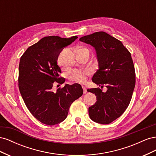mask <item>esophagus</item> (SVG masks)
<instances>
[{"label": "esophagus", "mask_w": 156, "mask_h": 156, "mask_svg": "<svg viewBox=\"0 0 156 156\" xmlns=\"http://www.w3.org/2000/svg\"><path fill=\"white\" fill-rule=\"evenodd\" d=\"M82 87H83V93H84V94H86V92H87V88H86V87H84V86H83Z\"/></svg>", "instance_id": "1"}]
</instances>
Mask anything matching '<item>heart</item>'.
Segmentation results:
<instances>
[{"instance_id": "heart-1", "label": "heart", "mask_w": 156, "mask_h": 156, "mask_svg": "<svg viewBox=\"0 0 156 156\" xmlns=\"http://www.w3.org/2000/svg\"><path fill=\"white\" fill-rule=\"evenodd\" d=\"M84 49V48H83ZM89 71H73L70 74L69 77L71 79L79 83H84L86 81L87 75L89 74Z\"/></svg>"}]
</instances>
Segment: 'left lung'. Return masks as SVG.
I'll use <instances>...</instances> for the list:
<instances>
[{
  "label": "left lung",
  "instance_id": "8db88e82",
  "mask_svg": "<svg viewBox=\"0 0 156 156\" xmlns=\"http://www.w3.org/2000/svg\"><path fill=\"white\" fill-rule=\"evenodd\" d=\"M79 40L96 51L98 69L92 81L107 88L105 92L96 88L87 90L95 94L97 100L88 108L90 118L99 124H110L123 114L131 100L135 72L131 53L120 41L105 32L83 36Z\"/></svg>",
  "mask_w": 156,
  "mask_h": 156
}]
</instances>
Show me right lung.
Returning a JSON list of instances; mask_svg holds the SVG:
<instances>
[{"label": "right lung", "mask_w": 156, "mask_h": 156, "mask_svg": "<svg viewBox=\"0 0 156 156\" xmlns=\"http://www.w3.org/2000/svg\"><path fill=\"white\" fill-rule=\"evenodd\" d=\"M72 36L44 37L29 47L22 55L19 65V88L27 107L42 124L53 126L64 121L72 103L83 95L79 84H66L52 90L55 82L63 84L61 69L57 65L62 49L77 38Z\"/></svg>", "instance_id": "add662e5"}]
</instances>
